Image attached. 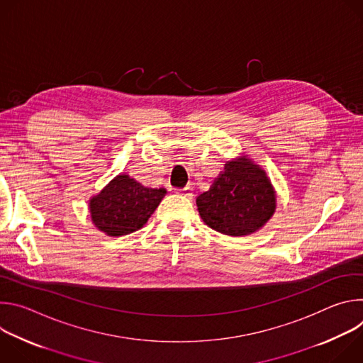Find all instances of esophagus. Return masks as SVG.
I'll use <instances>...</instances> for the list:
<instances>
[{"label":"esophagus","instance_id":"obj_1","mask_svg":"<svg viewBox=\"0 0 363 363\" xmlns=\"http://www.w3.org/2000/svg\"><path fill=\"white\" fill-rule=\"evenodd\" d=\"M178 194L186 196V198H192L194 196V189L192 186H185V188H181V189H177Z\"/></svg>","mask_w":363,"mask_h":363}]
</instances>
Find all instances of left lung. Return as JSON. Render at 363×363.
Listing matches in <instances>:
<instances>
[{
  "mask_svg": "<svg viewBox=\"0 0 363 363\" xmlns=\"http://www.w3.org/2000/svg\"><path fill=\"white\" fill-rule=\"evenodd\" d=\"M201 218L227 235H247L274 214V189L263 169L247 158L225 164L210 191L196 198Z\"/></svg>",
  "mask_w": 363,
  "mask_h": 363,
  "instance_id": "obj_1",
  "label": "left lung"
}]
</instances>
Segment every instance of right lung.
Wrapping results in <instances>:
<instances>
[{
    "instance_id": "add662e5",
    "label": "right lung",
    "mask_w": 363,
    "mask_h": 363,
    "mask_svg": "<svg viewBox=\"0 0 363 363\" xmlns=\"http://www.w3.org/2000/svg\"><path fill=\"white\" fill-rule=\"evenodd\" d=\"M167 189L145 188L128 175H118L90 199L93 224L112 237L130 234L146 224Z\"/></svg>"
}]
</instances>
